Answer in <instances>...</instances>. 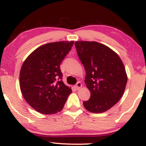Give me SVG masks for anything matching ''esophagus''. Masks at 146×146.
<instances>
[{"mask_svg": "<svg viewBox=\"0 0 146 146\" xmlns=\"http://www.w3.org/2000/svg\"><path fill=\"white\" fill-rule=\"evenodd\" d=\"M75 86L77 89H80V88H81L82 86V84L81 82H79L76 84V85H75Z\"/></svg>", "mask_w": 146, "mask_h": 146, "instance_id": "1", "label": "esophagus"}]
</instances>
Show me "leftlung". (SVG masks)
<instances>
[{
    "label": "left lung",
    "instance_id": "obj_1",
    "mask_svg": "<svg viewBox=\"0 0 146 146\" xmlns=\"http://www.w3.org/2000/svg\"><path fill=\"white\" fill-rule=\"evenodd\" d=\"M75 45L90 92L84 106L91 113H104L116 104L124 93L128 80L124 65L115 51L101 43L76 41Z\"/></svg>",
    "mask_w": 146,
    "mask_h": 146
}]
</instances>
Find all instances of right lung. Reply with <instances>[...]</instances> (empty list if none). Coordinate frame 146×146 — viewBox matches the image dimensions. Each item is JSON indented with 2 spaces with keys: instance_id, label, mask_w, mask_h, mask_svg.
Here are the masks:
<instances>
[{
  "instance_id": "1",
  "label": "right lung",
  "mask_w": 146,
  "mask_h": 146,
  "mask_svg": "<svg viewBox=\"0 0 146 146\" xmlns=\"http://www.w3.org/2000/svg\"><path fill=\"white\" fill-rule=\"evenodd\" d=\"M74 42L47 43L34 50L23 62L20 72L22 95L31 107L42 114L60 112L71 94L62 80L60 64Z\"/></svg>"
}]
</instances>
